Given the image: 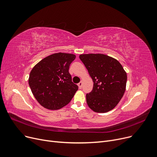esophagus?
<instances>
[{"label": "esophagus", "instance_id": "esophagus-1", "mask_svg": "<svg viewBox=\"0 0 157 157\" xmlns=\"http://www.w3.org/2000/svg\"><path fill=\"white\" fill-rule=\"evenodd\" d=\"M78 85L79 88L80 89H81V88H82V85H83V83H82V82H81H81H79V83L78 84Z\"/></svg>", "mask_w": 157, "mask_h": 157}]
</instances>
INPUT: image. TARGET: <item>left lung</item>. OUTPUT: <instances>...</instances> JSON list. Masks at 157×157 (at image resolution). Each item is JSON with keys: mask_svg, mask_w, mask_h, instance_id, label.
I'll use <instances>...</instances> for the list:
<instances>
[{"mask_svg": "<svg viewBox=\"0 0 157 157\" xmlns=\"http://www.w3.org/2000/svg\"><path fill=\"white\" fill-rule=\"evenodd\" d=\"M79 58L94 82L92 90L86 95L88 106L98 113L110 111L124 94L126 72L117 59L105 54H81Z\"/></svg>", "mask_w": 157, "mask_h": 157, "instance_id": "1", "label": "left lung"}]
</instances>
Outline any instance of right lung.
I'll return each instance as SVG.
<instances>
[{
	"label": "right lung",
	"mask_w": 157,
	"mask_h": 157,
	"mask_svg": "<svg viewBox=\"0 0 157 157\" xmlns=\"http://www.w3.org/2000/svg\"><path fill=\"white\" fill-rule=\"evenodd\" d=\"M76 58L72 54L55 53L44 58L31 71L29 85L38 103L49 110H58L71 101L78 86L69 72Z\"/></svg>",
	"instance_id": "1"
}]
</instances>
